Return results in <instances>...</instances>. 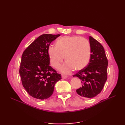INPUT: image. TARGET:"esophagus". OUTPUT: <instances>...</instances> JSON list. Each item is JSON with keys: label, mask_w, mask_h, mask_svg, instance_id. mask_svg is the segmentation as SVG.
I'll return each instance as SVG.
<instances>
[{"label": "esophagus", "mask_w": 125, "mask_h": 125, "mask_svg": "<svg viewBox=\"0 0 125 125\" xmlns=\"http://www.w3.org/2000/svg\"><path fill=\"white\" fill-rule=\"evenodd\" d=\"M62 79H66L67 78V76H66V75H62Z\"/></svg>", "instance_id": "1"}]
</instances>
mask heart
Instances as JSON below:
<instances>
[{"label":"heart","mask_w":125,"mask_h":125,"mask_svg":"<svg viewBox=\"0 0 125 125\" xmlns=\"http://www.w3.org/2000/svg\"><path fill=\"white\" fill-rule=\"evenodd\" d=\"M48 54L51 65L58 68L65 58L67 61L60 68L62 73H70L76 69L82 70L90 62L91 48L89 41L78 36H66L56 41V46L50 45Z\"/></svg>","instance_id":"b5f03b06"}]
</instances>
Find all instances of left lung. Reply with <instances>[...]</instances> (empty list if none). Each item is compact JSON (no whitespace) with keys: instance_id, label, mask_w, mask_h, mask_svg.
<instances>
[{"instance_id":"left-lung-1","label":"left lung","mask_w":125,"mask_h":125,"mask_svg":"<svg viewBox=\"0 0 125 125\" xmlns=\"http://www.w3.org/2000/svg\"><path fill=\"white\" fill-rule=\"evenodd\" d=\"M91 48L90 62L85 68L73 77L81 80L82 86L76 90L79 95L92 98L99 94L107 80L108 60L103 46L92 36H89Z\"/></svg>"}]
</instances>
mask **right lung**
I'll return each instance as SVG.
<instances>
[{
	"instance_id": "right-lung-1",
	"label": "right lung",
	"mask_w": 125,
	"mask_h": 125,
	"mask_svg": "<svg viewBox=\"0 0 125 125\" xmlns=\"http://www.w3.org/2000/svg\"><path fill=\"white\" fill-rule=\"evenodd\" d=\"M60 34H43L26 48L22 55L19 73L24 88L30 95L45 100L53 93L61 74L50 66L48 48Z\"/></svg>"
}]
</instances>
